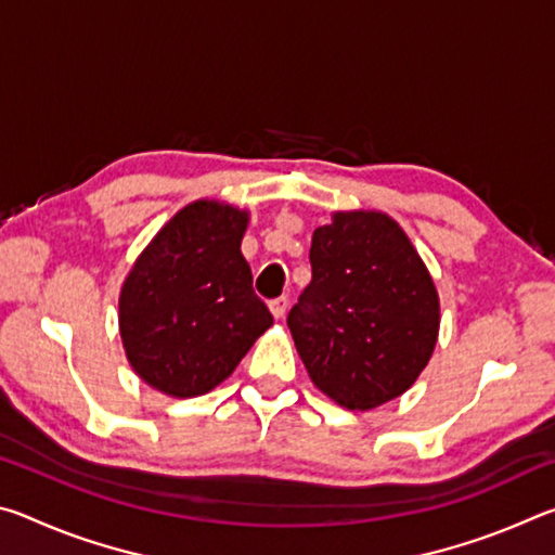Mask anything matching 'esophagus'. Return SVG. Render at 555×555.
<instances>
[{
    "label": "esophagus",
    "instance_id": "obj_1",
    "mask_svg": "<svg viewBox=\"0 0 555 555\" xmlns=\"http://www.w3.org/2000/svg\"><path fill=\"white\" fill-rule=\"evenodd\" d=\"M286 308H288V298L286 296H279L274 300H269V311H271V315L276 318V321H281V318L286 315Z\"/></svg>",
    "mask_w": 555,
    "mask_h": 555
}]
</instances>
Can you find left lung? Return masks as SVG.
<instances>
[{"mask_svg": "<svg viewBox=\"0 0 555 555\" xmlns=\"http://www.w3.org/2000/svg\"><path fill=\"white\" fill-rule=\"evenodd\" d=\"M313 279L286 318L318 389L350 411L401 397L434 354L438 291L397 222L335 212L313 232Z\"/></svg>", "mask_w": 555, "mask_h": 555, "instance_id": "1", "label": "left lung"}]
</instances>
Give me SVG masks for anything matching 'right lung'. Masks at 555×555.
<instances>
[{
  "mask_svg": "<svg viewBox=\"0 0 555 555\" xmlns=\"http://www.w3.org/2000/svg\"><path fill=\"white\" fill-rule=\"evenodd\" d=\"M247 222V210L195 201L131 267L119 294V335L149 387L178 399L208 393L274 323L240 251Z\"/></svg>",
  "mask_w": 555,
  "mask_h": 555,
  "instance_id": "right-lung-1",
  "label": "right lung"
}]
</instances>
